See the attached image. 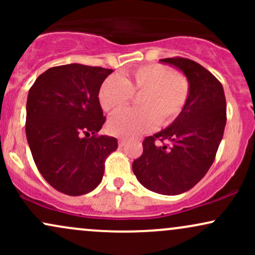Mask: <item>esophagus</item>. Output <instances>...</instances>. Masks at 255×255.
Instances as JSON below:
<instances>
[{"label": "esophagus", "mask_w": 255, "mask_h": 255, "mask_svg": "<svg viewBox=\"0 0 255 255\" xmlns=\"http://www.w3.org/2000/svg\"><path fill=\"white\" fill-rule=\"evenodd\" d=\"M126 144H127V140H126V139H120L119 140L120 147H124V146H126Z\"/></svg>", "instance_id": "34e87169"}]
</instances>
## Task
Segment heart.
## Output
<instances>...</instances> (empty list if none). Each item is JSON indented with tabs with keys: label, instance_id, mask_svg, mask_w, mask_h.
<instances>
[{
	"label": "heart",
	"instance_id": "obj_1",
	"mask_svg": "<svg viewBox=\"0 0 255 255\" xmlns=\"http://www.w3.org/2000/svg\"><path fill=\"white\" fill-rule=\"evenodd\" d=\"M137 98V109H126L113 116L108 130L116 136L131 137L153 129L157 124L169 126L182 114L191 96L189 79L159 63L140 66L124 77L110 75L99 89V104L114 114Z\"/></svg>",
	"mask_w": 255,
	"mask_h": 255
}]
</instances>
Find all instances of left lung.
<instances>
[{"instance_id": "1", "label": "left lung", "mask_w": 255, "mask_h": 255, "mask_svg": "<svg viewBox=\"0 0 255 255\" xmlns=\"http://www.w3.org/2000/svg\"><path fill=\"white\" fill-rule=\"evenodd\" d=\"M160 61L184 73L191 96L168 128L145 137L131 168L145 188L177 195L193 188L212 165L227 124V102L222 84L201 64L184 57Z\"/></svg>"}]
</instances>
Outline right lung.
<instances>
[{
	"instance_id": "obj_1",
	"label": "right lung",
	"mask_w": 255,
	"mask_h": 255,
	"mask_svg": "<svg viewBox=\"0 0 255 255\" xmlns=\"http://www.w3.org/2000/svg\"><path fill=\"white\" fill-rule=\"evenodd\" d=\"M113 69L72 63L49 68L28 91L26 136L45 181L72 197L101 183L118 139L98 135L105 122L98 93Z\"/></svg>"
}]
</instances>
